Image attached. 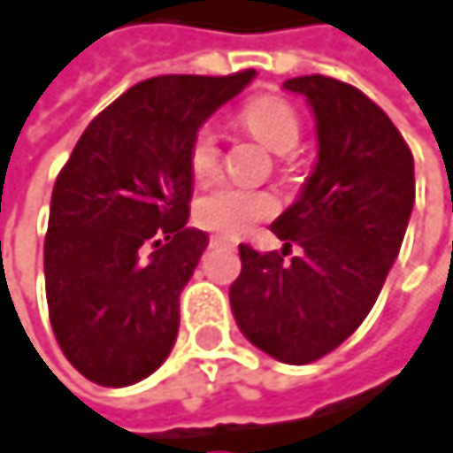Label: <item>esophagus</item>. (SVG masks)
Returning <instances> with one entry per match:
<instances>
[{
  "label": "esophagus",
  "instance_id": "1",
  "mask_svg": "<svg viewBox=\"0 0 453 453\" xmlns=\"http://www.w3.org/2000/svg\"><path fill=\"white\" fill-rule=\"evenodd\" d=\"M223 243H226L223 235H212V238H210V246H223Z\"/></svg>",
  "mask_w": 453,
  "mask_h": 453
}]
</instances>
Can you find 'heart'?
<instances>
[{"label":"heart","mask_w":453,"mask_h":453,"mask_svg":"<svg viewBox=\"0 0 453 453\" xmlns=\"http://www.w3.org/2000/svg\"><path fill=\"white\" fill-rule=\"evenodd\" d=\"M238 120L251 136L259 138L275 154H291L302 141V123H299L296 110L278 96H259L249 102L238 112ZM218 162H220L218 131L212 126H202L188 146L191 175L196 180H204L218 170ZM273 210H275V202L262 191H251L235 183H215L196 199L194 218L207 230L235 238V235H243L262 218L273 215Z\"/></svg>","instance_id":"1"}]
</instances>
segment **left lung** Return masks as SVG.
<instances>
[{
    "label": "left lung",
    "mask_w": 453,
    "mask_h": 453,
    "mask_svg": "<svg viewBox=\"0 0 453 453\" xmlns=\"http://www.w3.org/2000/svg\"><path fill=\"white\" fill-rule=\"evenodd\" d=\"M283 88L307 96L317 165L299 199L273 223L280 251H241L230 310L241 333L286 365H310L370 315L399 257L414 207V159L391 118L359 88L302 75ZM291 245L303 257H282Z\"/></svg>",
    "instance_id": "left-lung-1"
}]
</instances>
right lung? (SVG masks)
Segmentation results:
<instances>
[{
  "label": "right lung",
  "mask_w": 453,
  "mask_h": 453,
  "mask_svg": "<svg viewBox=\"0 0 453 453\" xmlns=\"http://www.w3.org/2000/svg\"><path fill=\"white\" fill-rule=\"evenodd\" d=\"M254 70L157 75L102 110L51 191L46 304L67 362L107 388L149 378L170 354L180 291L210 238L188 227V146Z\"/></svg>",
  "instance_id": "1"
}]
</instances>
